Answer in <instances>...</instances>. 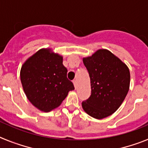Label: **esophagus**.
I'll return each mask as SVG.
<instances>
[{"instance_id": "esophagus-1", "label": "esophagus", "mask_w": 148, "mask_h": 148, "mask_svg": "<svg viewBox=\"0 0 148 148\" xmlns=\"http://www.w3.org/2000/svg\"><path fill=\"white\" fill-rule=\"evenodd\" d=\"M73 84L75 86V88H77V85H78V84H77V81L76 80H73Z\"/></svg>"}]
</instances>
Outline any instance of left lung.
I'll return each instance as SVG.
<instances>
[{
  "mask_svg": "<svg viewBox=\"0 0 148 148\" xmlns=\"http://www.w3.org/2000/svg\"><path fill=\"white\" fill-rule=\"evenodd\" d=\"M83 62L90 78L91 95L82 101V108L93 118H106L117 110L126 97L130 87L129 69L106 49H99Z\"/></svg>",
  "mask_w": 148,
  "mask_h": 148,
  "instance_id": "obj_1",
  "label": "left lung"
}]
</instances>
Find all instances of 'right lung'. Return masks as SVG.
Returning a JSON list of instances; mask_svg holds the SVG:
<instances>
[{"mask_svg": "<svg viewBox=\"0 0 148 148\" xmlns=\"http://www.w3.org/2000/svg\"><path fill=\"white\" fill-rule=\"evenodd\" d=\"M63 58L49 49H40L31 56L21 70V81L29 101L44 112L61 104L68 92L74 90L66 77Z\"/></svg>", "mask_w": 148, "mask_h": 148, "instance_id": "1", "label": "right lung"}]
</instances>
